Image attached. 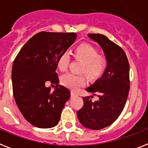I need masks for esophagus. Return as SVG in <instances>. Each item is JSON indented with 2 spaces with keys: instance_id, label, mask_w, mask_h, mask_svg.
I'll return each mask as SVG.
<instances>
[{
  "instance_id": "esophagus-1",
  "label": "esophagus",
  "mask_w": 148,
  "mask_h": 148,
  "mask_svg": "<svg viewBox=\"0 0 148 148\" xmlns=\"http://www.w3.org/2000/svg\"><path fill=\"white\" fill-rule=\"evenodd\" d=\"M77 94L75 92H74V91H71V97H76L77 96Z\"/></svg>"
}]
</instances>
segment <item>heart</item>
Segmentation results:
<instances>
[{
    "instance_id": "heart-1",
    "label": "heart",
    "mask_w": 148,
    "mask_h": 148,
    "mask_svg": "<svg viewBox=\"0 0 148 148\" xmlns=\"http://www.w3.org/2000/svg\"><path fill=\"white\" fill-rule=\"evenodd\" d=\"M74 58L84 63L81 72L85 73L90 79H95L103 74L108 65V60L103 56L99 55L98 51L95 47L88 44H81L75 47ZM69 53L64 52L58 60V67L60 71H65L69 65ZM61 83L72 90L85 84L86 77L84 75H77L72 73L64 74L61 77Z\"/></svg>"
}]
</instances>
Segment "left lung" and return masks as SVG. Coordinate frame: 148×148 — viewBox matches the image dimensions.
Masks as SVG:
<instances>
[{"instance_id":"8db88e82","label":"left lung","mask_w":148,"mask_h":148,"mask_svg":"<svg viewBox=\"0 0 148 148\" xmlns=\"http://www.w3.org/2000/svg\"><path fill=\"white\" fill-rule=\"evenodd\" d=\"M88 37L102 48L108 65L102 75L86 89L98 99L92 101L90 97H83V108L77 115L84 127L101 130L114 123L124 109L130 89L129 63L123 49L106 36L88 34Z\"/></svg>"}]
</instances>
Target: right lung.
Listing matches in <instances>:
<instances>
[{
	"instance_id": "add662e5",
	"label": "right lung",
	"mask_w": 148,
	"mask_h": 148,
	"mask_svg": "<svg viewBox=\"0 0 148 148\" xmlns=\"http://www.w3.org/2000/svg\"><path fill=\"white\" fill-rule=\"evenodd\" d=\"M77 38L75 33L40 32L23 46L12 67L14 97L27 121L39 128H51L60 120L71 91L58 84L56 70L60 55L66 52ZM51 81L56 87L53 92L46 87Z\"/></svg>"
}]
</instances>
